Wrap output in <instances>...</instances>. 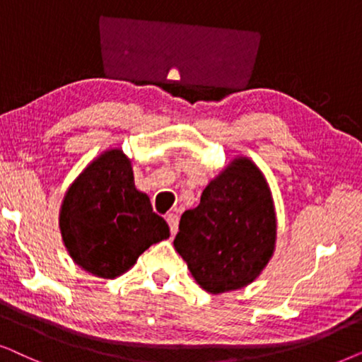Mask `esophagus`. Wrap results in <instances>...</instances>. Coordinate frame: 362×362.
Listing matches in <instances>:
<instances>
[{
    "instance_id": "34e87169",
    "label": "esophagus",
    "mask_w": 362,
    "mask_h": 362,
    "mask_svg": "<svg viewBox=\"0 0 362 362\" xmlns=\"http://www.w3.org/2000/svg\"><path fill=\"white\" fill-rule=\"evenodd\" d=\"M167 223L170 226V233L175 235L178 230V216L175 214H168L167 215Z\"/></svg>"
}]
</instances>
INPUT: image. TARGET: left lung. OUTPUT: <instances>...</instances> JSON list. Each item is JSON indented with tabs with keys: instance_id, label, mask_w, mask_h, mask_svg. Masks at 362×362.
<instances>
[{
	"instance_id": "1",
	"label": "left lung",
	"mask_w": 362,
	"mask_h": 362,
	"mask_svg": "<svg viewBox=\"0 0 362 362\" xmlns=\"http://www.w3.org/2000/svg\"><path fill=\"white\" fill-rule=\"evenodd\" d=\"M276 240L269 187L247 157L235 158L184 211L173 247L195 281L214 295L240 290L262 273Z\"/></svg>"
}]
</instances>
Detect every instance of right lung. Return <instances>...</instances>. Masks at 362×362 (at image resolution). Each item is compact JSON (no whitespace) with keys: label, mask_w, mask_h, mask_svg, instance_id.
<instances>
[{"label":"right lung","mask_w":362,"mask_h":362,"mask_svg":"<svg viewBox=\"0 0 362 362\" xmlns=\"http://www.w3.org/2000/svg\"><path fill=\"white\" fill-rule=\"evenodd\" d=\"M59 226L72 259L110 279L170 237L167 221L134 185L131 160L120 148L104 152L76 178L62 200Z\"/></svg>","instance_id":"1"}]
</instances>
